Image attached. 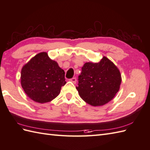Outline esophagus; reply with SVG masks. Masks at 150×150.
I'll return each instance as SVG.
<instances>
[{
    "mask_svg": "<svg viewBox=\"0 0 150 150\" xmlns=\"http://www.w3.org/2000/svg\"><path fill=\"white\" fill-rule=\"evenodd\" d=\"M70 81H72L73 83H76V81H77V79H76V78H72L71 79H70Z\"/></svg>",
    "mask_w": 150,
    "mask_h": 150,
    "instance_id": "34e87169",
    "label": "esophagus"
}]
</instances>
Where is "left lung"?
Returning <instances> with one entry per match:
<instances>
[{
    "mask_svg": "<svg viewBox=\"0 0 150 150\" xmlns=\"http://www.w3.org/2000/svg\"><path fill=\"white\" fill-rule=\"evenodd\" d=\"M122 82L119 69L104 57L98 63L86 62L78 76L76 89L79 96L93 106H100L111 101L118 92Z\"/></svg>",
    "mask_w": 150,
    "mask_h": 150,
    "instance_id": "8db88e82",
    "label": "left lung"
}]
</instances>
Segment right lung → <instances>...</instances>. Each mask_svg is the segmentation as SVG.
I'll list each match as a JSON object with an SVG mask.
<instances>
[{"label": "right lung", "mask_w": 150, "mask_h": 150, "mask_svg": "<svg viewBox=\"0 0 150 150\" xmlns=\"http://www.w3.org/2000/svg\"><path fill=\"white\" fill-rule=\"evenodd\" d=\"M65 83L64 71L46 52L36 54L21 69V86L27 96L36 103L52 101Z\"/></svg>", "instance_id": "obj_1"}]
</instances>
